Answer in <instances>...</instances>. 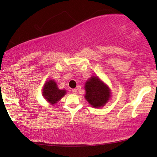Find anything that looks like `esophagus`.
Wrapping results in <instances>:
<instances>
[{
  "mask_svg": "<svg viewBox=\"0 0 157 157\" xmlns=\"http://www.w3.org/2000/svg\"><path fill=\"white\" fill-rule=\"evenodd\" d=\"M72 93L74 94H77V89H72Z\"/></svg>",
  "mask_w": 157,
  "mask_h": 157,
  "instance_id": "34e87169",
  "label": "esophagus"
}]
</instances>
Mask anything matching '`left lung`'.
Returning <instances> with one entry per match:
<instances>
[{
	"mask_svg": "<svg viewBox=\"0 0 157 157\" xmlns=\"http://www.w3.org/2000/svg\"><path fill=\"white\" fill-rule=\"evenodd\" d=\"M84 97L94 108H101L110 100L111 91L109 86L99 77L92 76L85 83Z\"/></svg>",
	"mask_w": 157,
	"mask_h": 157,
	"instance_id": "8db88e82",
	"label": "left lung"
}]
</instances>
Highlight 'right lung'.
Here are the masks:
<instances>
[{"instance_id":"add662e5","label":"right lung","mask_w":157,"mask_h":157,"mask_svg":"<svg viewBox=\"0 0 157 157\" xmlns=\"http://www.w3.org/2000/svg\"><path fill=\"white\" fill-rule=\"evenodd\" d=\"M66 94V90L59 89L57 83L53 79H49L44 83L42 89V95L47 102L51 105H55Z\"/></svg>"}]
</instances>
